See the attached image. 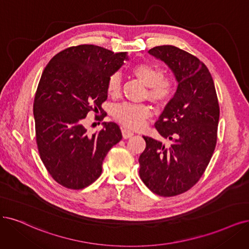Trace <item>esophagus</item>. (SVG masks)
Instances as JSON below:
<instances>
[{"mask_svg":"<svg viewBox=\"0 0 249 249\" xmlns=\"http://www.w3.org/2000/svg\"><path fill=\"white\" fill-rule=\"evenodd\" d=\"M122 135H123L124 139H129V137H131L133 135V132L126 129V128H123V129H122Z\"/></svg>","mask_w":249,"mask_h":249,"instance_id":"1","label":"esophagus"}]
</instances>
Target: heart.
I'll use <instances>...</instances> for the list:
<instances>
[{
	"instance_id": "obj_1",
	"label": "heart",
	"mask_w": 249,
	"mask_h": 249,
	"mask_svg": "<svg viewBox=\"0 0 249 249\" xmlns=\"http://www.w3.org/2000/svg\"><path fill=\"white\" fill-rule=\"evenodd\" d=\"M134 76L149 87L148 96L155 104L162 105L169 100L176 92V83L165 78L161 68L151 63H140L133 68ZM121 89V78L119 75L110 76L107 80V92L109 96L116 97ZM152 116V108L146 105L122 104L114 109V117L120 123L130 129H141L145 121Z\"/></svg>"
}]
</instances>
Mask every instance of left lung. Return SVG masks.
<instances>
[{
  "label": "left lung",
  "mask_w": 249,
  "mask_h": 249,
  "mask_svg": "<svg viewBox=\"0 0 249 249\" xmlns=\"http://www.w3.org/2000/svg\"><path fill=\"white\" fill-rule=\"evenodd\" d=\"M149 53L171 70L178 88L155 124L171 142L143 136L140 177L155 194L171 197L190 190L204 173L215 149L219 107L213 77L196 56L171 45Z\"/></svg>",
  "instance_id": "8db88e82"
}]
</instances>
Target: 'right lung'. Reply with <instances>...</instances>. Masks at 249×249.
Masks as SVG:
<instances>
[{"label": "right lung", "instance_id": "add662e5", "mask_svg": "<svg viewBox=\"0 0 249 249\" xmlns=\"http://www.w3.org/2000/svg\"><path fill=\"white\" fill-rule=\"evenodd\" d=\"M124 60L126 52L80 45L46 66L34 103L36 140L42 162L59 185L80 190L94 182L107 154L121 141L116 123L104 122L103 129L89 134L84 119L91 110L103 112L107 80Z\"/></svg>", "mask_w": 249, "mask_h": 249}]
</instances>
